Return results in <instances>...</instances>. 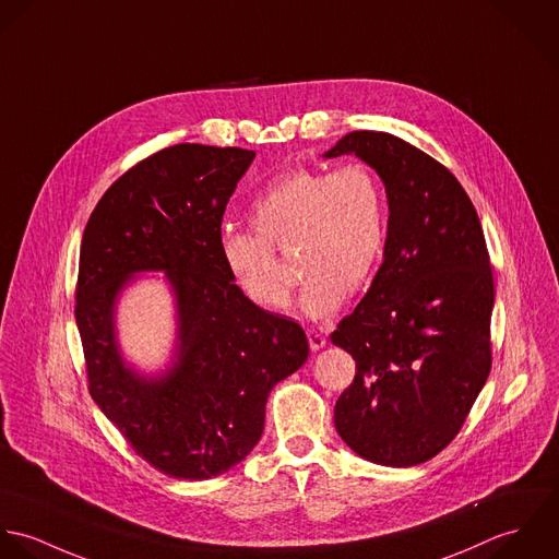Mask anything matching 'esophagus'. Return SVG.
Wrapping results in <instances>:
<instances>
[{
	"instance_id": "34e87169",
	"label": "esophagus",
	"mask_w": 559,
	"mask_h": 559,
	"mask_svg": "<svg viewBox=\"0 0 559 559\" xmlns=\"http://www.w3.org/2000/svg\"><path fill=\"white\" fill-rule=\"evenodd\" d=\"M307 335H309V345H311V349H313V352H318V349L326 347V343H329V338L322 335L320 331H316V329L307 331Z\"/></svg>"
}]
</instances>
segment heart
I'll list each match as a JSON object with an SVG mask.
<instances>
[{
    "label": "heart",
    "instance_id": "b5f03b06",
    "mask_svg": "<svg viewBox=\"0 0 559 559\" xmlns=\"http://www.w3.org/2000/svg\"><path fill=\"white\" fill-rule=\"evenodd\" d=\"M258 233H226L224 267L239 292L267 311H285L294 278L274 248L292 243L302 287V311L324 318L345 294L360 292L378 267L386 237V203L378 175L360 162L333 173L294 170L272 183L248 212Z\"/></svg>",
    "mask_w": 559,
    "mask_h": 559
}]
</instances>
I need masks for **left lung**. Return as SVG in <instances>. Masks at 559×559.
I'll use <instances>...</instances> for the list:
<instances>
[{"mask_svg":"<svg viewBox=\"0 0 559 559\" xmlns=\"http://www.w3.org/2000/svg\"><path fill=\"white\" fill-rule=\"evenodd\" d=\"M349 153L382 179L389 224L371 287L331 335L356 360L335 428L369 462L413 466L453 441L490 373V259L443 164L384 131H352L324 157Z\"/></svg>","mask_w":559,"mask_h":559,"instance_id":"obj_1","label":"left lung"}]
</instances>
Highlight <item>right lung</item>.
<instances>
[{"mask_svg":"<svg viewBox=\"0 0 559 559\" xmlns=\"http://www.w3.org/2000/svg\"><path fill=\"white\" fill-rule=\"evenodd\" d=\"M254 151L168 146L116 179L84 228L75 320L88 389L131 449L179 479H210L259 443L274 384L309 356L305 331L259 309L221 254L223 216ZM142 271L176 298L171 365L140 374L119 352L115 307Z\"/></svg>","mask_w":559,"mask_h":559,"instance_id":"1","label":"right lung"}]
</instances>
